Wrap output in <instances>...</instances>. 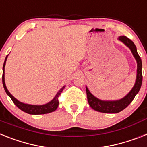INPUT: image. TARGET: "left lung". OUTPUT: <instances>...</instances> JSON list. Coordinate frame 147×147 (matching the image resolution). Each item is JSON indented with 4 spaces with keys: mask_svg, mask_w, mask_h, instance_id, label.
Masks as SVG:
<instances>
[{
    "mask_svg": "<svg viewBox=\"0 0 147 147\" xmlns=\"http://www.w3.org/2000/svg\"><path fill=\"white\" fill-rule=\"evenodd\" d=\"M118 40L125 44L128 48L131 50L134 59L137 62V76L136 81L134 83V87L131 90L130 92L124 96L123 98L118 99V100H102L97 97L94 96L90 92L87 87H86V91H87V101L91 108L95 111L102 113H117L120 112L121 111L125 109L127 106L132 102L134 98L135 97L139 90H140L141 84H142V61L140 59V56L138 54L137 48L131 39L127 38L125 36H120L118 37Z\"/></svg>",
    "mask_w": 147,
    "mask_h": 147,
    "instance_id": "1",
    "label": "left lung"
}]
</instances>
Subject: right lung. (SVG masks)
Wrapping results in <instances>:
<instances>
[{
  "mask_svg": "<svg viewBox=\"0 0 147 147\" xmlns=\"http://www.w3.org/2000/svg\"><path fill=\"white\" fill-rule=\"evenodd\" d=\"M7 55L5 58L4 63H3V76H2V81H3V88L5 90V92H7V94L10 97V98L12 99L14 104L18 107L19 109H21L22 111H23L25 113H28L29 114H45V113H49L51 112H53L56 111L57 107L59 105V102H58V97L62 91L63 90V89L65 88L66 86H63L62 88L60 89V90L58 91V92L57 93L56 96H55V98H53L52 100L50 101L49 102L46 103L45 105H30V104H25V103H23L22 102H19L18 100H17L16 98L13 96V95L11 94L10 92H9V90H7V87H6V84H5V78H4V68L5 65H6V61L7 60Z\"/></svg>",
  "mask_w": 147,
  "mask_h": 147,
  "instance_id": "1",
  "label": "right lung"
}]
</instances>
